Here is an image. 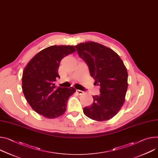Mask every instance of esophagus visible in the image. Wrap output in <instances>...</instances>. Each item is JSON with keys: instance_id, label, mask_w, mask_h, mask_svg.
I'll return each mask as SVG.
<instances>
[{"instance_id": "esophagus-1", "label": "esophagus", "mask_w": 158, "mask_h": 158, "mask_svg": "<svg viewBox=\"0 0 158 158\" xmlns=\"http://www.w3.org/2000/svg\"><path fill=\"white\" fill-rule=\"evenodd\" d=\"M76 93H77L78 94H79V95H82V94H84V92H83L82 91H81V90H79V89H77V90H76Z\"/></svg>"}]
</instances>
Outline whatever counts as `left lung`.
I'll list each match as a JSON object with an SVG mask.
<instances>
[{
    "instance_id": "1",
    "label": "left lung",
    "mask_w": 158,
    "mask_h": 158,
    "mask_svg": "<svg viewBox=\"0 0 158 158\" xmlns=\"http://www.w3.org/2000/svg\"><path fill=\"white\" fill-rule=\"evenodd\" d=\"M75 47L88 65L94 84L100 86V94L93 96V103L84 108V113L96 121L108 120L116 115L125 102L128 88L126 67L116 52L98 43H81Z\"/></svg>"
}]
</instances>
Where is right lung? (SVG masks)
<instances>
[{"instance_id": "add662e5", "label": "right lung", "mask_w": 158, "mask_h": 158, "mask_svg": "<svg viewBox=\"0 0 158 158\" xmlns=\"http://www.w3.org/2000/svg\"><path fill=\"white\" fill-rule=\"evenodd\" d=\"M76 52L73 45H53L39 52L24 69L22 89L28 103L36 113L55 118L65 112L68 99L76 89L55 85L60 78L61 60Z\"/></svg>"}]
</instances>
